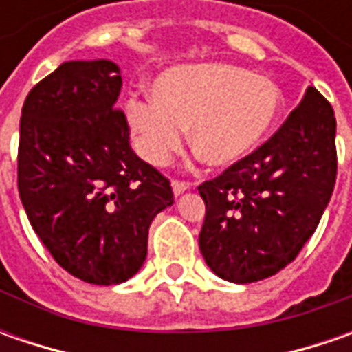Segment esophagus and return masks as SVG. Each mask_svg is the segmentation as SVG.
<instances>
[{
	"instance_id": "obj_1",
	"label": "esophagus",
	"mask_w": 352,
	"mask_h": 352,
	"mask_svg": "<svg viewBox=\"0 0 352 352\" xmlns=\"http://www.w3.org/2000/svg\"><path fill=\"white\" fill-rule=\"evenodd\" d=\"M172 190L176 196L184 194L186 190H190V182H184V180H172Z\"/></svg>"
}]
</instances>
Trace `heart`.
<instances>
[{
    "mask_svg": "<svg viewBox=\"0 0 352 352\" xmlns=\"http://www.w3.org/2000/svg\"><path fill=\"white\" fill-rule=\"evenodd\" d=\"M151 100H129L137 151L166 164L190 127L192 146L211 166H231L258 148L276 125L282 91L268 76L227 62L182 64L153 82Z\"/></svg>",
    "mask_w": 352,
    "mask_h": 352,
    "instance_id": "b5f03b06",
    "label": "heart"
}]
</instances>
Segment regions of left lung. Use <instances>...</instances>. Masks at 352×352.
<instances>
[{"label": "left lung", "instance_id": "obj_1", "mask_svg": "<svg viewBox=\"0 0 352 352\" xmlns=\"http://www.w3.org/2000/svg\"><path fill=\"white\" fill-rule=\"evenodd\" d=\"M335 129L331 103L309 86L268 141L197 186L206 201L199 250L217 276L249 284L300 254L335 188Z\"/></svg>", "mask_w": 352, "mask_h": 352}]
</instances>
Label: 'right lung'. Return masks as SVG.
<instances>
[{
	"mask_svg": "<svg viewBox=\"0 0 352 352\" xmlns=\"http://www.w3.org/2000/svg\"><path fill=\"white\" fill-rule=\"evenodd\" d=\"M111 60H72L23 103L17 186L52 258L89 284H121L146 258L148 227L174 204L172 186L129 144Z\"/></svg>",
	"mask_w": 352,
	"mask_h": 352,
	"instance_id": "add662e5",
	"label": "right lung"
}]
</instances>
